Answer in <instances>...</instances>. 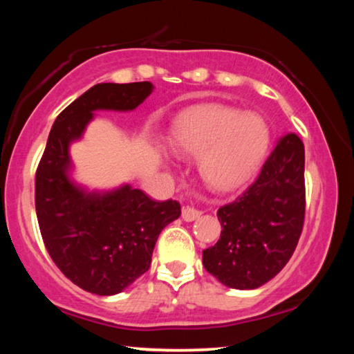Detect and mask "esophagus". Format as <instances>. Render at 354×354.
I'll return each mask as SVG.
<instances>
[{"label": "esophagus", "instance_id": "34e87169", "mask_svg": "<svg viewBox=\"0 0 354 354\" xmlns=\"http://www.w3.org/2000/svg\"><path fill=\"white\" fill-rule=\"evenodd\" d=\"M201 215V211H198V209L192 207V206H185L183 209V220L184 221H194L196 220Z\"/></svg>", "mask_w": 354, "mask_h": 354}]
</instances>
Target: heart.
<instances>
[{"instance_id":"heart-1","label":"heart","mask_w":354,"mask_h":354,"mask_svg":"<svg viewBox=\"0 0 354 354\" xmlns=\"http://www.w3.org/2000/svg\"><path fill=\"white\" fill-rule=\"evenodd\" d=\"M169 143L176 154L200 156L198 171L209 187L232 192L259 170L270 148V129L257 113L198 104L175 118Z\"/></svg>"}]
</instances>
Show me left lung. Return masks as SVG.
Instances as JSON below:
<instances>
[{"label": "left lung", "instance_id": "left-lung-1", "mask_svg": "<svg viewBox=\"0 0 354 354\" xmlns=\"http://www.w3.org/2000/svg\"><path fill=\"white\" fill-rule=\"evenodd\" d=\"M304 145L281 137L256 181L217 211L218 242L203 251V266L231 289H257L277 277L297 248L303 230Z\"/></svg>", "mask_w": 354, "mask_h": 354}]
</instances>
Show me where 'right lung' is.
<instances>
[{"mask_svg":"<svg viewBox=\"0 0 354 354\" xmlns=\"http://www.w3.org/2000/svg\"><path fill=\"white\" fill-rule=\"evenodd\" d=\"M151 82L97 84L59 113L35 173L41 239L65 277L95 295H115L149 268L156 241L181 215L175 200L154 201L123 184L87 190L71 178L70 145L82 139L95 111H134Z\"/></svg>","mask_w":354,"mask_h":354,"instance_id":"obj_1","label":"right lung"}]
</instances>
